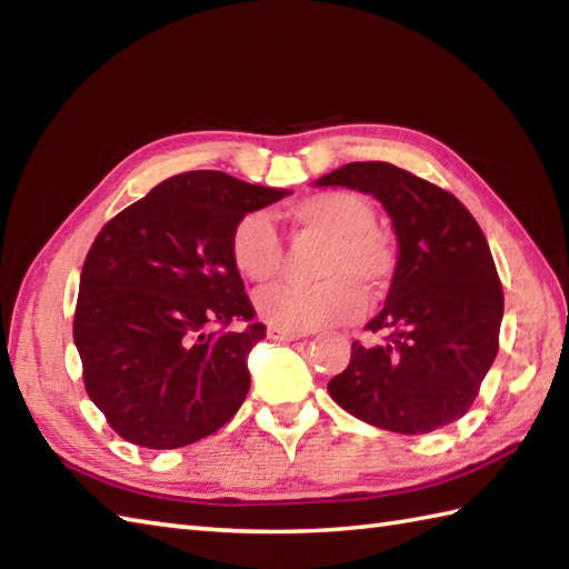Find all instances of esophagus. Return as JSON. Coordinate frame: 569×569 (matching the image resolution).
<instances>
[{
    "label": "esophagus",
    "mask_w": 569,
    "mask_h": 569,
    "mask_svg": "<svg viewBox=\"0 0 569 569\" xmlns=\"http://www.w3.org/2000/svg\"><path fill=\"white\" fill-rule=\"evenodd\" d=\"M269 337H271V340H278V342H296V340H300V337H306V335L303 332L276 328V325H269Z\"/></svg>",
    "instance_id": "esophagus-1"
}]
</instances>
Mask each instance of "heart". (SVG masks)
Wrapping results in <instances>:
<instances>
[{"instance_id": "b5f03b06", "label": "heart", "mask_w": 569, "mask_h": 569, "mask_svg": "<svg viewBox=\"0 0 569 569\" xmlns=\"http://www.w3.org/2000/svg\"><path fill=\"white\" fill-rule=\"evenodd\" d=\"M288 220L300 232L328 239L318 283H276L257 293V310L276 328L306 332L355 318L365 293L381 298L396 281L398 251L377 227L373 204L349 190H325L296 202ZM229 257L253 283H266L283 269V244L269 214H241L229 234Z\"/></svg>"}]
</instances>
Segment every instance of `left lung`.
<instances>
[{"instance_id": "obj_1", "label": "left lung", "mask_w": 569, "mask_h": 569, "mask_svg": "<svg viewBox=\"0 0 569 569\" xmlns=\"http://www.w3.org/2000/svg\"><path fill=\"white\" fill-rule=\"evenodd\" d=\"M318 186L369 192L398 237V273L328 383L337 406L381 430L422 435L462 418L499 352L503 291L487 237L452 192L393 163H347Z\"/></svg>"}]
</instances>
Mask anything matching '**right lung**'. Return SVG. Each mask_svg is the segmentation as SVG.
Segmentation results:
<instances>
[{
  "mask_svg": "<svg viewBox=\"0 0 569 569\" xmlns=\"http://www.w3.org/2000/svg\"><path fill=\"white\" fill-rule=\"evenodd\" d=\"M288 190L220 171L163 180L94 237L72 337L84 391L110 428L151 450L220 430L249 393L247 357L266 337L229 257L241 214ZM239 321V331H227Z\"/></svg>",
  "mask_w": 569,
  "mask_h": 569,
  "instance_id": "1",
  "label": "right lung"
}]
</instances>
